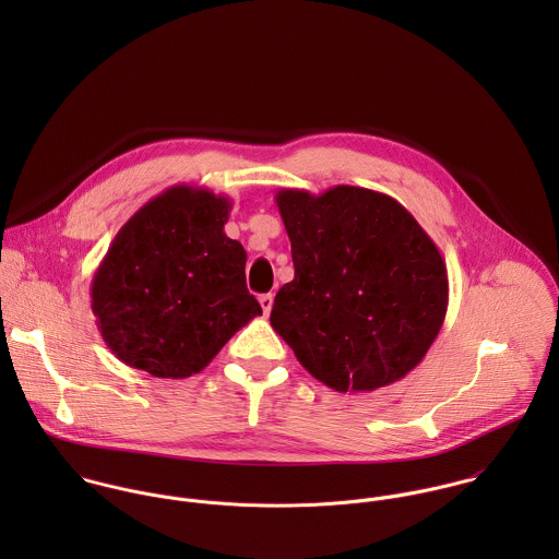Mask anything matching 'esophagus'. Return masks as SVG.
<instances>
[{"instance_id": "1", "label": "esophagus", "mask_w": 559, "mask_h": 559, "mask_svg": "<svg viewBox=\"0 0 559 559\" xmlns=\"http://www.w3.org/2000/svg\"><path fill=\"white\" fill-rule=\"evenodd\" d=\"M260 308H262V312L269 317V312H271V308H273V295H271V293L260 297Z\"/></svg>"}]
</instances>
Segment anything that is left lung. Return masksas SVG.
I'll use <instances>...</instances> for the list:
<instances>
[{"label": "left lung", "instance_id": "8db88e82", "mask_svg": "<svg viewBox=\"0 0 559 559\" xmlns=\"http://www.w3.org/2000/svg\"><path fill=\"white\" fill-rule=\"evenodd\" d=\"M295 280L275 295L271 326L335 392L404 379L448 312V269L415 217L381 191L335 185L280 189Z\"/></svg>", "mask_w": 559, "mask_h": 559}]
</instances>
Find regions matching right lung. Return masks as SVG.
I'll return each instance as SVG.
<instances>
[{
	"mask_svg": "<svg viewBox=\"0 0 559 559\" xmlns=\"http://www.w3.org/2000/svg\"><path fill=\"white\" fill-rule=\"evenodd\" d=\"M230 211L226 195L176 185L118 230L90 299L105 344L122 364L187 379L262 314L245 284L247 253L224 233Z\"/></svg>",
	"mask_w": 559,
	"mask_h": 559,
	"instance_id": "obj_1",
	"label": "right lung"
}]
</instances>
